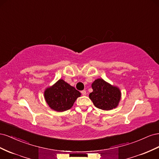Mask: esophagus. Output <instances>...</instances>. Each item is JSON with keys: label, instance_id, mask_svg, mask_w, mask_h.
I'll use <instances>...</instances> for the list:
<instances>
[{"label": "esophagus", "instance_id": "esophagus-1", "mask_svg": "<svg viewBox=\"0 0 159 159\" xmlns=\"http://www.w3.org/2000/svg\"><path fill=\"white\" fill-rule=\"evenodd\" d=\"M81 94H82L83 95H86V91H85V90L81 91Z\"/></svg>", "mask_w": 159, "mask_h": 159}]
</instances>
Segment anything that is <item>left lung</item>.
<instances>
[{
  "instance_id": "8db88e82",
  "label": "left lung",
  "mask_w": 159,
  "mask_h": 159,
  "mask_svg": "<svg viewBox=\"0 0 159 159\" xmlns=\"http://www.w3.org/2000/svg\"><path fill=\"white\" fill-rule=\"evenodd\" d=\"M93 92L89 98L96 107L103 110H111L116 107L121 99V91L103 79H98L91 85Z\"/></svg>"
}]
</instances>
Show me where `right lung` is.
Instances as JSON below:
<instances>
[{
    "label": "right lung",
    "mask_w": 159,
    "mask_h": 159,
    "mask_svg": "<svg viewBox=\"0 0 159 159\" xmlns=\"http://www.w3.org/2000/svg\"><path fill=\"white\" fill-rule=\"evenodd\" d=\"M80 95L79 91L63 80H60L52 87L46 89L44 98L51 109L61 112L73 106L75 101Z\"/></svg>",
    "instance_id": "obj_1"
}]
</instances>
